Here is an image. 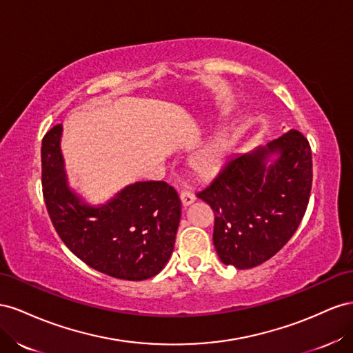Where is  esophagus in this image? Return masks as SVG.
Here are the masks:
<instances>
[{"instance_id":"1","label":"esophagus","mask_w":353,"mask_h":353,"mask_svg":"<svg viewBox=\"0 0 353 353\" xmlns=\"http://www.w3.org/2000/svg\"><path fill=\"white\" fill-rule=\"evenodd\" d=\"M180 201H182L183 207H188V205H190L192 203H195V195L188 192V190H183V192L180 194Z\"/></svg>"}]
</instances>
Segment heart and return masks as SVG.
<instances>
[{
    "mask_svg": "<svg viewBox=\"0 0 353 353\" xmlns=\"http://www.w3.org/2000/svg\"><path fill=\"white\" fill-rule=\"evenodd\" d=\"M228 150V137L217 133L201 145L190 159V164L199 174H211L221 165Z\"/></svg>",
    "mask_w": 353,
    "mask_h": 353,
    "instance_id": "1",
    "label": "heart"
}]
</instances>
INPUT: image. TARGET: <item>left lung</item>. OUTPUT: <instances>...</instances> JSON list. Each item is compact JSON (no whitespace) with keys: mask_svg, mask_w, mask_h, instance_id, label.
I'll use <instances>...</instances> for the list:
<instances>
[{"mask_svg":"<svg viewBox=\"0 0 353 353\" xmlns=\"http://www.w3.org/2000/svg\"><path fill=\"white\" fill-rule=\"evenodd\" d=\"M310 188V146L297 130L229 158L196 194L214 211L221 263L250 269L275 256L303 219Z\"/></svg>","mask_w":353,"mask_h":353,"instance_id":"1","label":"left lung"}]
</instances>
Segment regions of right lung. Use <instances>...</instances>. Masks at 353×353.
Instances as JSON below:
<instances>
[{
  "instance_id": "add662e5",
  "label": "right lung",
  "mask_w": 353,
  "mask_h": 353,
  "mask_svg": "<svg viewBox=\"0 0 353 353\" xmlns=\"http://www.w3.org/2000/svg\"><path fill=\"white\" fill-rule=\"evenodd\" d=\"M62 124L43 139V194L59 236L85 265L125 281L159 274L174 250L182 203L165 182H136L105 204H90L69 185L60 149Z\"/></svg>"
}]
</instances>
